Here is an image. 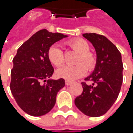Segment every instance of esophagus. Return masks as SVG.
Masks as SVG:
<instances>
[{
  "mask_svg": "<svg viewBox=\"0 0 133 133\" xmlns=\"http://www.w3.org/2000/svg\"><path fill=\"white\" fill-rule=\"evenodd\" d=\"M72 83V82H71V81H65V85H68H68H71Z\"/></svg>",
  "mask_w": 133,
  "mask_h": 133,
  "instance_id": "34e87169",
  "label": "esophagus"
}]
</instances>
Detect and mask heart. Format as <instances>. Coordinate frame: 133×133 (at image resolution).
Masks as SVG:
<instances>
[{"mask_svg":"<svg viewBox=\"0 0 133 133\" xmlns=\"http://www.w3.org/2000/svg\"><path fill=\"white\" fill-rule=\"evenodd\" d=\"M68 45L72 49L79 53L76 60L75 65H65L57 70L59 78L68 81H73L85 75L87 70L91 71L96 65V57L92 52H90V45L86 41L81 38L72 39L68 42ZM49 61L56 67L63 65L65 57L63 50L57 45L50 47L48 51Z\"/></svg>","mask_w":133,"mask_h":133,"instance_id":"1","label":"heart"}]
</instances>
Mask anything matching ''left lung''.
<instances>
[{
    "label": "left lung",
    "mask_w": 133,
    "mask_h": 133,
    "mask_svg": "<svg viewBox=\"0 0 133 133\" xmlns=\"http://www.w3.org/2000/svg\"><path fill=\"white\" fill-rule=\"evenodd\" d=\"M83 37L95 48L97 59L93 72L81 83L83 90L75 98L76 107L90 117L107 112L117 100L123 83L122 56L117 47L104 35L84 33Z\"/></svg>",
    "instance_id": "1"
}]
</instances>
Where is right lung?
I'll use <instances>...</instances> for the list:
<instances>
[{"mask_svg":"<svg viewBox=\"0 0 133 133\" xmlns=\"http://www.w3.org/2000/svg\"><path fill=\"white\" fill-rule=\"evenodd\" d=\"M66 37L45 29L39 30L19 48L13 58L10 90L19 107L30 115L49 112L55 105L57 93L65 86L63 78H50L54 69L48 51L52 44Z\"/></svg>","mask_w":133,"mask_h":133,"instance_id":"add662e5","label":"right lung"}]
</instances>
